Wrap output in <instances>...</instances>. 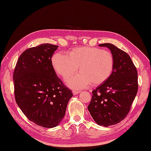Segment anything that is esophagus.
Instances as JSON below:
<instances>
[{"mask_svg":"<svg viewBox=\"0 0 151 151\" xmlns=\"http://www.w3.org/2000/svg\"><path fill=\"white\" fill-rule=\"evenodd\" d=\"M80 93V91H77V90H73V93L74 95H76Z\"/></svg>","mask_w":151,"mask_h":151,"instance_id":"1","label":"esophagus"}]
</instances>
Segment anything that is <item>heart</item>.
Here are the masks:
<instances>
[{
	"label": "heart",
	"mask_w": 151,
	"mask_h": 151,
	"mask_svg": "<svg viewBox=\"0 0 151 151\" xmlns=\"http://www.w3.org/2000/svg\"><path fill=\"white\" fill-rule=\"evenodd\" d=\"M69 55L57 52L52 58L54 70L63 78L72 76L79 67V75L66 79V83L73 88L88 87L92 83L97 86L110 77L114 67V58L108 50L84 46L73 48Z\"/></svg>",
	"instance_id": "1"
}]
</instances>
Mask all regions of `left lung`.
Returning <instances> with one entry per match:
<instances>
[{"instance_id": "left-lung-1", "label": "left lung", "mask_w": 151, "mask_h": 151, "mask_svg": "<svg viewBox=\"0 0 151 151\" xmlns=\"http://www.w3.org/2000/svg\"><path fill=\"white\" fill-rule=\"evenodd\" d=\"M111 50L114 67L110 77L92 91L88 109L99 125L108 127L126 117L138 89L137 71L129 54L111 43L99 45Z\"/></svg>"}]
</instances>
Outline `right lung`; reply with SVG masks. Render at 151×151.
I'll list each match as a JSON object with an SVG mask.
<instances>
[{
	"label": "right lung",
	"instance_id": "right-lung-1",
	"mask_svg": "<svg viewBox=\"0 0 151 151\" xmlns=\"http://www.w3.org/2000/svg\"><path fill=\"white\" fill-rule=\"evenodd\" d=\"M58 46L41 44L24 50L13 80L16 102L30 121L45 128L59 124L73 95L58 77L52 58Z\"/></svg>",
	"mask_w": 151,
	"mask_h": 151
}]
</instances>
